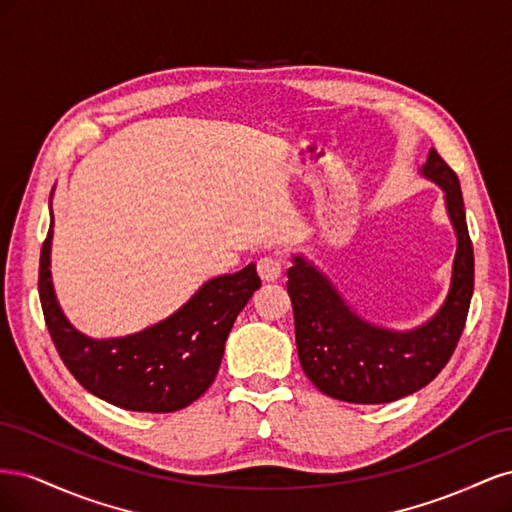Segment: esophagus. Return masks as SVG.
Here are the masks:
<instances>
[{"label":"esophagus","mask_w":512,"mask_h":512,"mask_svg":"<svg viewBox=\"0 0 512 512\" xmlns=\"http://www.w3.org/2000/svg\"><path fill=\"white\" fill-rule=\"evenodd\" d=\"M258 275L262 282H277L282 277V262L277 258H271V256H265L258 260Z\"/></svg>","instance_id":"34e87169"}]
</instances>
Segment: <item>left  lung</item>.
I'll return each instance as SVG.
<instances>
[{
  "label": "left lung",
  "instance_id": "8db88e82",
  "mask_svg": "<svg viewBox=\"0 0 512 512\" xmlns=\"http://www.w3.org/2000/svg\"><path fill=\"white\" fill-rule=\"evenodd\" d=\"M421 175L444 194L457 235L451 286L440 309L408 331L380 327L359 316L312 260L292 254L288 294L305 376L318 391L348 404H389L421 391L451 359L474 292V250L455 170L429 149Z\"/></svg>",
  "mask_w": 512,
  "mask_h": 512
}]
</instances>
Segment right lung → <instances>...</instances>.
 Instances as JSON below:
<instances>
[{
	"mask_svg": "<svg viewBox=\"0 0 512 512\" xmlns=\"http://www.w3.org/2000/svg\"><path fill=\"white\" fill-rule=\"evenodd\" d=\"M49 207L38 290L46 327L70 374L91 395L123 410L175 412L190 406L218 376L232 324L260 288L254 262L213 277L177 312L143 331L94 339L74 327L57 301L51 277L53 203Z\"/></svg>",
	"mask_w": 512,
	"mask_h": 512,
	"instance_id": "right-lung-1",
	"label": "right lung"
}]
</instances>
